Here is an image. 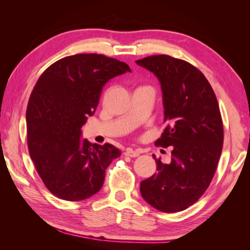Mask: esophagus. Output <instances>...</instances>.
Returning <instances> with one entry per match:
<instances>
[{
	"mask_svg": "<svg viewBox=\"0 0 250 250\" xmlns=\"http://www.w3.org/2000/svg\"><path fill=\"white\" fill-rule=\"evenodd\" d=\"M140 153H141V151H139V150H134V149H132V148H128V149L125 151V156L135 158V157H139Z\"/></svg>",
	"mask_w": 250,
	"mask_h": 250,
	"instance_id": "esophagus-1",
	"label": "esophagus"
}]
</instances>
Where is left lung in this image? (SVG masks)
<instances>
[{
    "label": "left lung",
    "mask_w": 250,
    "mask_h": 250,
    "mask_svg": "<svg viewBox=\"0 0 250 250\" xmlns=\"http://www.w3.org/2000/svg\"><path fill=\"white\" fill-rule=\"evenodd\" d=\"M161 83L166 128L156 146H172V162L156 159L157 173L141 183L148 204L164 213L194 204L213 179L224 144L218 101L204 74L189 62L167 55L137 60Z\"/></svg>",
    "instance_id": "8db88e82"
}]
</instances>
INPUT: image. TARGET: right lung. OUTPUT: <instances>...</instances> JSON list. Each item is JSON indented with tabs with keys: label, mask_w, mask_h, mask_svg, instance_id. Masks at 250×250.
<instances>
[{
	"label": "right lung",
	"mask_w": 250,
	"mask_h": 250,
	"mask_svg": "<svg viewBox=\"0 0 250 250\" xmlns=\"http://www.w3.org/2000/svg\"><path fill=\"white\" fill-rule=\"evenodd\" d=\"M129 65L100 54H78L52 63L36 82L26 107L28 149L50 192L82 201L102 188L105 171L121 152L111 144L81 140L88 116L98 107L110 78Z\"/></svg>",
	"instance_id": "obj_1"
}]
</instances>
